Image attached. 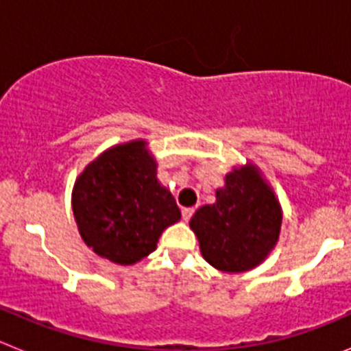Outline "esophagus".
I'll use <instances>...</instances> for the list:
<instances>
[{
	"instance_id": "1",
	"label": "esophagus",
	"mask_w": 351,
	"mask_h": 351,
	"mask_svg": "<svg viewBox=\"0 0 351 351\" xmlns=\"http://www.w3.org/2000/svg\"><path fill=\"white\" fill-rule=\"evenodd\" d=\"M193 213H195L193 207H184V209H182V219H184V221H190Z\"/></svg>"
}]
</instances>
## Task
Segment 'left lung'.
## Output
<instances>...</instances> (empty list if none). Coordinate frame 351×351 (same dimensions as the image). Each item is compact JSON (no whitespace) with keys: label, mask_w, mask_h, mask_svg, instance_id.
<instances>
[{"label":"left lung","mask_w":351,"mask_h":351,"mask_svg":"<svg viewBox=\"0 0 351 351\" xmlns=\"http://www.w3.org/2000/svg\"><path fill=\"white\" fill-rule=\"evenodd\" d=\"M280 200L253 163L225 176L216 202L202 206L190 219L200 253L214 269L246 272L267 258L281 230Z\"/></svg>","instance_id":"obj_1"}]
</instances>
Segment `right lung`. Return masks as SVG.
Here are the masks:
<instances>
[{
  "label": "right lung",
  "instance_id": "add662e5",
  "mask_svg": "<svg viewBox=\"0 0 351 351\" xmlns=\"http://www.w3.org/2000/svg\"><path fill=\"white\" fill-rule=\"evenodd\" d=\"M71 209L84 243L119 265L153 253L161 232L181 219L145 141L114 145L93 160L77 178Z\"/></svg>",
  "mask_w": 351,
  "mask_h": 351
}]
</instances>
